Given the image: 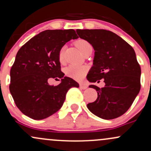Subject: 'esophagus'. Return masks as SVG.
Listing matches in <instances>:
<instances>
[{
    "instance_id": "34e87169",
    "label": "esophagus",
    "mask_w": 151,
    "mask_h": 151,
    "mask_svg": "<svg viewBox=\"0 0 151 151\" xmlns=\"http://www.w3.org/2000/svg\"><path fill=\"white\" fill-rule=\"evenodd\" d=\"M79 86H80V88L81 89H87L88 85L86 84H79Z\"/></svg>"
}]
</instances>
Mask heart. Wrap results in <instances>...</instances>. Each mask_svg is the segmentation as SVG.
Wrapping results in <instances>:
<instances>
[{
  "label": "heart",
  "instance_id": "heart-1",
  "mask_svg": "<svg viewBox=\"0 0 151 151\" xmlns=\"http://www.w3.org/2000/svg\"><path fill=\"white\" fill-rule=\"evenodd\" d=\"M76 45L81 53H84L88 48L91 47V45L85 40L79 39L76 42ZM65 47H62L59 52V60L60 62H65ZM88 71V67L84 65H70L65 69V74L69 77L77 80H80L86 75Z\"/></svg>",
  "mask_w": 151,
  "mask_h": 151
}]
</instances>
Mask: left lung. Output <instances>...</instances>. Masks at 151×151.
Segmentation results:
<instances>
[{
  "mask_svg": "<svg viewBox=\"0 0 151 151\" xmlns=\"http://www.w3.org/2000/svg\"><path fill=\"white\" fill-rule=\"evenodd\" d=\"M79 37L89 42L94 50L93 66L87 79L99 82L102 88L89 85L96 90L98 97L87 104L91 113L103 119H113L128 111L141 89V67L133 47L124 40L109 30H76Z\"/></svg>",
  "mask_w": 151,
  "mask_h": 151,
  "instance_id": "8db88e82",
  "label": "left lung"
}]
</instances>
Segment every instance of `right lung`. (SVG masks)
<instances>
[{"mask_svg":"<svg viewBox=\"0 0 151 151\" xmlns=\"http://www.w3.org/2000/svg\"><path fill=\"white\" fill-rule=\"evenodd\" d=\"M78 36L72 29L47 30L21 47L10 70V91L22 114L42 120L56 113L63 105L66 93L79 84L64 77L59 60L60 50ZM58 78V86H50V78Z\"/></svg>","mask_w":151,"mask_h":151,"instance_id":"add662e5","label":"right lung"}]
</instances>
